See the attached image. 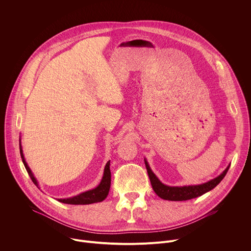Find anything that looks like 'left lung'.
<instances>
[{
	"label": "left lung",
	"mask_w": 251,
	"mask_h": 251,
	"mask_svg": "<svg viewBox=\"0 0 251 251\" xmlns=\"http://www.w3.org/2000/svg\"><path fill=\"white\" fill-rule=\"evenodd\" d=\"M145 165H146V169H147V172L150 177V182L154 192L161 199H164L167 201H188V200H192V199L202 196L203 194L207 193L213 188H216L223 181V178L226 176L230 166L229 165L222 175H220L219 176L214 177L213 180L207 183H204L202 185L185 186V187H169L162 184L159 181V178L152 172L146 160H145Z\"/></svg>",
	"instance_id": "obj_1"
}]
</instances>
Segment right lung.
Listing matches in <instances>:
<instances>
[{
    "label": "right lung",
    "instance_id": "add662e5",
    "mask_svg": "<svg viewBox=\"0 0 251 251\" xmlns=\"http://www.w3.org/2000/svg\"><path fill=\"white\" fill-rule=\"evenodd\" d=\"M20 152H21V157L23 160V163L25 165V168L29 176V177L31 178L32 183L39 188L38 182L35 180L31 171L29 170L26 162L25 161L24 155H23V150L22 147L20 146ZM110 185H111V172H110V161L107 162L105 169H104V175L101 180V183L99 184V186L91 191L82 193L76 197L74 198H69V199H60L58 200V201L63 202V203H68V204H89V203H94V202H99L102 201L103 200L106 199V197L108 196L109 190H110ZM40 189V188H39Z\"/></svg>",
    "mask_w": 251,
    "mask_h": 251
}]
</instances>
